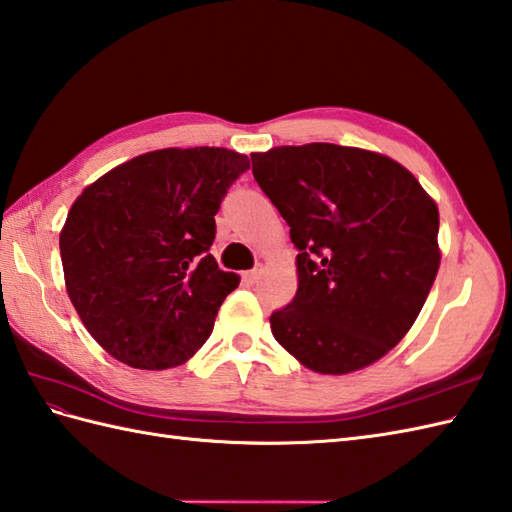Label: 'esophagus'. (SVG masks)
Wrapping results in <instances>:
<instances>
[{
  "label": "esophagus",
  "instance_id": "obj_1",
  "mask_svg": "<svg viewBox=\"0 0 512 512\" xmlns=\"http://www.w3.org/2000/svg\"><path fill=\"white\" fill-rule=\"evenodd\" d=\"M261 275H264V268L257 266V268H253V270L244 272V281H246L248 285H253V283H257V281H259V277H261Z\"/></svg>",
  "mask_w": 512,
  "mask_h": 512
}]
</instances>
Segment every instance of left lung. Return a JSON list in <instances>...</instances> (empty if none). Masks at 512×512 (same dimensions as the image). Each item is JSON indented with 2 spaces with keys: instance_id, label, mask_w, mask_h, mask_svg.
<instances>
[{
  "instance_id": "1",
  "label": "left lung",
  "mask_w": 512,
  "mask_h": 512,
  "mask_svg": "<svg viewBox=\"0 0 512 512\" xmlns=\"http://www.w3.org/2000/svg\"><path fill=\"white\" fill-rule=\"evenodd\" d=\"M251 159L299 248V288L270 316L272 336L320 375L382 360L421 314L441 266L434 198L373 150L305 144Z\"/></svg>"
}]
</instances>
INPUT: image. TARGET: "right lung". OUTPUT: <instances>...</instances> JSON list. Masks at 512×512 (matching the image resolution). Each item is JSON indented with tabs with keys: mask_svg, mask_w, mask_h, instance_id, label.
I'll list each match as a JSON object with an SVG mask.
<instances>
[{
	"mask_svg": "<svg viewBox=\"0 0 512 512\" xmlns=\"http://www.w3.org/2000/svg\"><path fill=\"white\" fill-rule=\"evenodd\" d=\"M246 154L152 150L82 189L61 229L65 288L100 347L133 368L181 366L207 342L240 277L209 248Z\"/></svg>",
	"mask_w": 512,
	"mask_h": 512,
	"instance_id": "add662e5",
	"label": "right lung"
}]
</instances>
